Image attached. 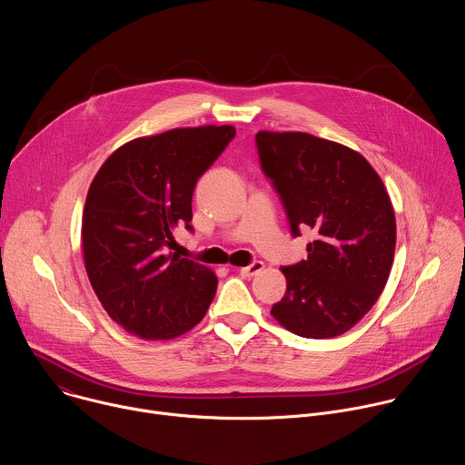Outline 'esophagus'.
Instances as JSON below:
<instances>
[{
	"label": "esophagus",
	"instance_id": "obj_1",
	"mask_svg": "<svg viewBox=\"0 0 465 465\" xmlns=\"http://www.w3.org/2000/svg\"><path fill=\"white\" fill-rule=\"evenodd\" d=\"M264 269V262L262 261H252L248 267H242L239 272H241V276H244V278H253V276H257L261 271Z\"/></svg>",
	"mask_w": 465,
	"mask_h": 465
}]
</instances>
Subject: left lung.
I'll return each instance as SVG.
<instances>
[{
  "label": "left lung",
  "instance_id": "obj_1",
  "mask_svg": "<svg viewBox=\"0 0 465 465\" xmlns=\"http://www.w3.org/2000/svg\"><path fill=\"white\" fill-rule=\"evenodd\" d=\"M255 147L291 235L307 226L316 235L307 259L282 267L287 291L271 312L298 337H339L390 276L395 217L384 183L359 153L305 132H257Z\"/></svg>",
  "mask_w": 465,
  "mask_h": 465
}]
</instances>
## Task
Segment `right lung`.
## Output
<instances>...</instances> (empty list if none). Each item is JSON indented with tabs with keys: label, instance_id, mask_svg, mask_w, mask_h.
Wrapping results in <instances>:
<instances>
[{
	"label": "right lung",
	"instance_id": "add662e5",
	"mask_svg": "<svg viewBox=\"0 0 465 465\" xmlns=\"http://www.w3.org/2000/svg\"><path fill=\"white\" fill-rule=\"evenodd\" d=\"M235 138L233 126L174 128L119 147L95 174L83 213L90 283L130 335L174 339L201 322L217 276L174 253L173 232L193 233L194 185Z\"/></svg>",
	"mask_w": 465,
	"mask_h": 465
}]
</instances>
